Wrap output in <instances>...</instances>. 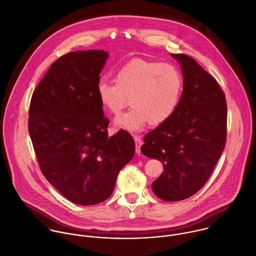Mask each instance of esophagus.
<instances>
[{"label": "esophagus", "instance_id": "34e87169", "mask_svg": "<svg viewBox=\"0 0 256 256\" xmlns=\"http://www.w3.org/2000/svg\"><path fill=\"white\" fill-rule=\"evenodd\" d=\"M134 142H136V152L138 154H140V146L142 144V142L140 138L138 136H134Z\"/></svg>", "mask_w": 256, "mask_h": 256}]
</instances>
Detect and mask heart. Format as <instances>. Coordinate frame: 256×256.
Wrapping results in <instances>:
<instances>
[{"label":"heart","instance_id":"obj_1","mask_svg":"<svg viewBox=\"0 0 256 256\" xmlns=\"http://www.w3.org/2000/svg\"><path fill=\"white\" fill-rule=\"evenodd\" d=\"M116 82L102 78L96 86L100 104L118 116L130 102L132 108L114 126L140 130L148 122L158 126L172 116L184 92V78L174 64L136 58L122 66Z\"/></svg>","mask_w":256,"mask_h":256}]
</instances>
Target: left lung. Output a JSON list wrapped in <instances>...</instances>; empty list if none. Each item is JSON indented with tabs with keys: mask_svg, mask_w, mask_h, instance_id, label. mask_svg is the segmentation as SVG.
Instances as JSON below:
<instances>
[{
	"mask_svg": "<svg viewBox=\"0 0 256 256\" xmlns=\"http://www.w3.org/2000/svg\"><path fill=\"white\" fill-rule=\"evenodd\" d=\"M184 76L180 102L170 118L144 136L142 152L162 162L152 184L166 202H180L198 192L210 178L226 140V96L216 78L194 58L172 54Z\"/></svg>",
	"mask_w": 256,
	"mask_h": 256,
	"instance_id": "left-lung-1",
	"label": "left lung"
}]
</instances>
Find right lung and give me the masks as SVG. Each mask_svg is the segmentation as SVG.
I'll use <instances>...</instances> for the list:
<instances>
[{
	"label": "right lung",
	"mask_w": 256,
	"mask_h": 256,
	"mask_svg": "<svg viewBox=\"0 0 256 256\" xmlns=\"http://www.w3.org/2000/svg\"><path fill=\"white\" fill-rule=\"evenodd\" d=\"M108 52L76 50L58 58L32 92L28 134L40 170L66 200L80 206L110 196L120 170L136 150L120 130L108 136L96 86Z\"/></svg>",
	"instance_id": "right-lung-1"
}]
</instances>
